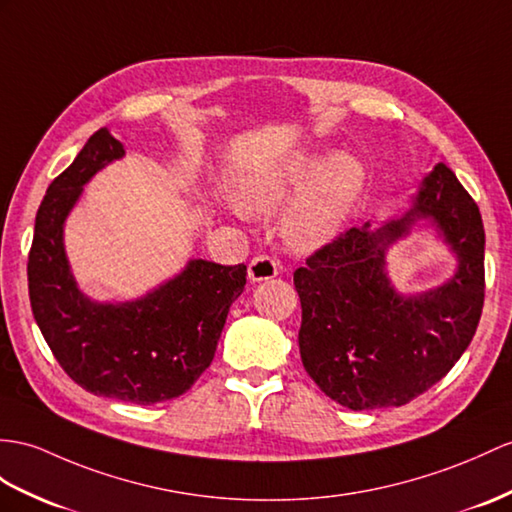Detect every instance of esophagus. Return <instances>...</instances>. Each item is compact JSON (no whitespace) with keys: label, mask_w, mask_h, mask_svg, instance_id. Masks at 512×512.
Listing matches in <instances>:
<instances>
[{"label":"esophagus","mask_w":512,"mask_h":512,"mask_svg":"<svg viewBox=\"0 0 512 512\" xmlns=\"http://www.w3.org/2000/svg\"><path fill=\"white\" fill-rule=\"evenodd\" d=\"M278 269L280 265L276 260L269 258V256H256L252 263L247 267V278L252 282H263V280H271L278 276Z\"/></svg>","instance_id":"esophagus-1"}]
</instances>
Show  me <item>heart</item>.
I'll use <instances>...</instances> for the list:
<instances>
[{"label":"heart","mask_w":512,"mask_h":512,"mask_svg":"<svg viewBox=\"0 0 512 512\" xmlns=\"http://www.w3.org/2000/svg\"><path fill=\"white\" fill-rule=\"evenodd\" d=\"M363 162L347 152H293L267 158L236 178V199L245 213L276 215L282 243L295 254H313L345 228L363 195Z\"/></svg>","instance_id":"obj_1"}]
</instances>
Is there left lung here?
Returning <instances> with one entry per match:
<instances>
[{
	"instance_id": "1",
	"label": "left lung",
	"mask_w": 512,
	"mask_h": 512,
	"mask_svg": "<svg viewBox=\"0 0 512 512\" xmlns=\"http://www.w3.org/2000/svg\"><path fill=\"white\" fill-rule=\"evenodd\" d=\"M417 227L434 231L457 267L439 287L402 294L385 256ZM293 282L302 302L299 354L319 389L352 410L404 406L439 382L476 334L484 304L480 210L439 162L404 210L347 230Z\"/></svg>"
}]
</instances>
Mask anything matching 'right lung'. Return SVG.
Instances as JSON below:
<instances>
[{
	"label": "right lung",
	"mask_w": 512,
	"mask_h": 512,
	"mask_svg": "<svg viewBox=\"0 0 512 512\" xmlns=\"http://www.w3.org/2000/svg\"><path fill=\"white\" fill-rule=\"evenodd\" d=\"M123 156L126 147L102 128L49 184L34 221L28 286L34 319L67 376L93 395L147 406L180 397L213 363L247 267L189 258L136 299L86 295L71 271L65 223L84 184Z\"/></svg>",
	"instance_id": "obj_1"
}]
</instances>
